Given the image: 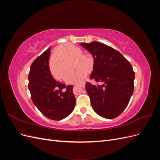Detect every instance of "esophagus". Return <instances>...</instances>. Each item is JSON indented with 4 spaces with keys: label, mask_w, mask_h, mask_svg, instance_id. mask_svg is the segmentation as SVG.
I'll return each mask as SVG.
<instances>
[{
    "label": "esophagus",
    "mask_w": 160,
    "mask_h": 160,
    "mask_svg": "<svg viewBox=\"0 0 160 160\" xmlns=\"http://www.w3.org/2000/svg\"><path fill=\"white\" fill-rule=\"evenodd\" d=\"M80 86L81 87V88H85V83H83V84H81V85H80Z\"/></svg>",
    "instance_id": "obj_1"
}]
</instances>
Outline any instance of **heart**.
<instances>
[{
    "instance_id": "obj_1",
    "label": "heart",
    "mask_w": 160,
    "mask_h": 160,
    "mask_svg": "<svg viewBox=\"0 0 160 160\" xmlns=\"http://www.w3.org/2000/svg\"><path fill=\"white\" fill-rule=\"evenodd\" d=\"M54 56L50 61L49 66L52 74L57 78H61L64 72L69 69L72 62H73L72 68L78 69L76 71L67 72L64 75L63 79L69 83H81L83 82L93 65V61L83 59L79 48L70 44L61 45Z\"/></svg>"
}]
</instances>
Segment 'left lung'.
<instances>
[{
  "instance_id": "1",
  "label": "left lung",
  "mask_w": 160,
  "mask_h": 160,
  "mask_svg": "<svg viewBox=\"0 0 160 160\" xmlns=\"http://www.w3.org/2000/svg\"><path fill=\"white\" fill-rule=\"evenodd\" d=\"M80 45L93 57L90 79L101 83H86L92 108L105 119L118 117L133 93L135 72L132 65L119 52L103 43L93 41Z\"/></svg>"
}]
</instances>
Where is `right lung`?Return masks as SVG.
Masks as SVG:
<instances>
[{
    "label": "right lung",
    "mask_w": 160,
    "mask_h": 160,
    "mask_svg": "<svg viewBox=\"0 0 160 160\" xmlns=\"http://www.w3.org/2000/svg\"><path fill=\"white\" fill-rule=\"evenodd\" d=\"M51 47L38 56L31 66L28 89L32 102L46 118L61 120L73 111L75 98L73 86L59 83L51 75L49 59Z\"/></svg>",
    "instance_id": "right-lung-1"
}]
</instances>
